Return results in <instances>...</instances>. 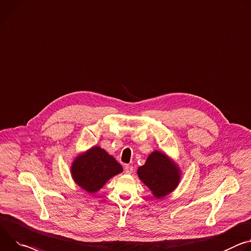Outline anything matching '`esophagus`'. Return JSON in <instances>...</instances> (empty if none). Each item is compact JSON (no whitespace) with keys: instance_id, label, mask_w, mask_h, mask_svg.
Instances as JSON below:
<instances>
[{"instance_id":"esophagus-1","label":"esophagus","mask_w":251,"mask_h":251,"mask_svg":"<svg viewBox=\"0 0 251 251\" xmlns=\"http://www.w3.org/2000/svg\"><path fill=\"white\" fill-rule=\"evenodd\" d=\"M124 170H125V173L131 174V173L133 172V167H132L131 165H126L125 168H124Z\"/></svg>"}]
</instances>
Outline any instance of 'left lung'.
<instances>
[{
    "instance_id": "obj_1",
    "label": "left lung",
    "mask_w": 251,
    "mask_h": 251,
    "mask_svg": "<svg viewBox=\"0 0 251 251\" xmlns=\"http://www.w3.org/2000/svg\"><path fill=\"white\" fill-rule=\"evenodd\" d=\"M139 178L156 198L172 192L180 180V170L171 159L162 152H152L143 166L137 170Z\"/></svg>"
}]
</instances>
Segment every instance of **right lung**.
Returning a JSON list of instances; mask_svg holds the SVG:
<instances>
[{
    "instance_id": "1",
    "label": "right lung",
    "mask_w": 251,
    "mask_h": 251,
    "mask_svg": "<svg viewBox=\"0 0 251 251\" xmlns=\"http://www.w3.org/2000/svg\"><path fill=\"white\" fill-rule=\"evenodd\" d=\"M123 171L116 159L95 146L79 155L71 166L76 183L89 193H95L113 176Z\"/></svg>"
}]
</instances>
